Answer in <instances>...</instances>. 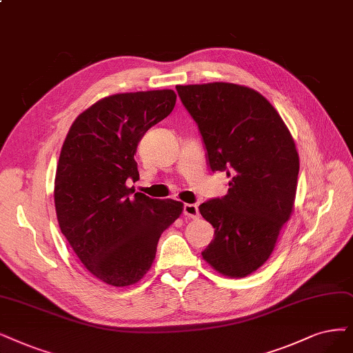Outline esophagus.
Segmentation results:
<instances>
[{"instance_id": "34e87169", "label": "esophagus", "mask_w": 353, "mask_h": 353, "mask_svg": "<svg viewBox=\"0 0 353 353\" xmlns=\"http://www.w3.org/2000/svg\"><path fill=\"white\" fill-rule=\"evenodd\" d=\"M183 214L190 219H198L201 216L199 208H198V205H194V203H186L185 208H183Z\"/></svg>"}]
</instances>
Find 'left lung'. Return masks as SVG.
Wrapping results in <instances>:
<instances>
[{"mask_svg": "<svg viewBox=\"0 0 353 353\" xmlns=\"http://www.w3.org/2000/svg\"><path fill=\"white\" fill-rule=\"evenodd\" d=\"M198 123L212 172L228 193L199 206L215 228L202 257L218 273L244 278L266 260L294 212L299 157L288 126L259 91L232 83L177 85Z\"/></svg>", "mask_w": 353, "mask_h": 353, "instance_id": "obj_1", "label": "left lung"}]
</instances>
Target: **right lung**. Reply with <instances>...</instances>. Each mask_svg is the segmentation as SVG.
<instances>
[{
    "instance_id": "add662e5",
    "label": "right lung",
    "mask_w": 353,
    "mask_h": 353,
    "mask_svg": "<svg viewBox=\"0 0 353 353\" xmlns=\"http://www.w3.org/2000/svg\"><path fill=\"white\" fill-rule=\"evenodd\" d=\"M173 90L119 93L77 116L63 141L55 176L61 232L91 275L129 286L151 269L163 231L183 203L134 193L139 179L137 147L176 104Z\"/></svg>"
}]
</instances>
